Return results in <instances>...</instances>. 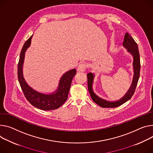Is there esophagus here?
<instances>
[{
    "label": "esophagus",
    "instance_id": "1",
    "mask_svg": "<svg viewBox=\"0 0 153 153\" xmlns=\"http://www.w3.org/2000/svg\"><path fill=\"white\" fill-rule=\"evenodd\" d=\"M86 68H87V66L85 63H81L77 66V70L79 72H84L85 71Z\"/></svg>",
    "mask_w": 153,
    "mask_h": 153
}]
</instances>
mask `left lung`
Masks as SVG:
<instances>
[{"instance_id":"1","label":"left lung","mask_w":153,"mask_h":153,"mask_svg":"<svg viewBox=\"0 0 153 153\" xmlns=\"http://www.w3.org/2000/svg\"><path fill=\"white\" fill-rule=\"evenodd\" d=\"M123 45L126 48L128 51L130 52L134 57V76L133 78L132 84L123 98L120 100V101H116V102H108L107 101H105L104 100H102L99 97L97 96L93 91L92 90V83H93V74L91 73H88L87 74V82H88V89L89 91V93L90 94L91 98L93 100V101L101 107L104 108H114L118 107L124 102H126L128 100H129L132 96H133L135 88L137 85V83L138 81V79L140 77V54L139 51H138V45L136 43L134 39L132 38V37L128 33L126 32L124 35Z\"/></svg>"}]
</instances>
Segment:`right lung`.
Listing matches in <instances>:
<instances>
[{"label":"right lung","mask_w":153,"mask_h":153,"mask_svg":"<svg viewBox=\"0 0 153 153\" xmlns=\"http://www.w3.org/2000/svg\"><path fill=\"white\" fill-rule=\"evenodd\" d=\"M32 35L27 39L21 51L18 65V78L20 86L27 100L32 105L43 110H51L59 108L68 98L72 80L76 74L75 69L66 73L61 78L57 92L53 94H44L35 91L26 84L22 75V65L26 49L31 43Z\"/></svg>","instance_id":"1"}]
</instances>
